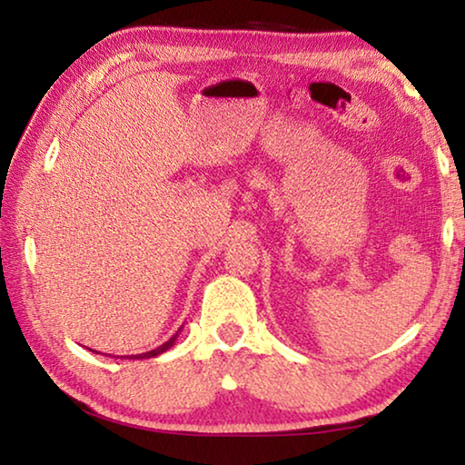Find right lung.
<instances>
[{
    "label": "right lung",
    "instance_id": "obj_1",
    "mask_svg": "<svg viewBox=\"0 0 465 465\" xmlns=\"http://www.w3.org/2000/svg\"><path fill=\"white\" fill-rule=\"evenodd\" d=\"M183 330V328H180ZM180 330L178 332L170 338L168 342H163L162 346H157V349H153V351H147V352H141V355H129V359H152V357H157V355H162L163 351H168L170 346H174L176 344V338H178V334H180ZM123 359V357H121Z\"/></svg>",
    "mask_w": 465,
    "mask_h": 465
}]
</instances>
